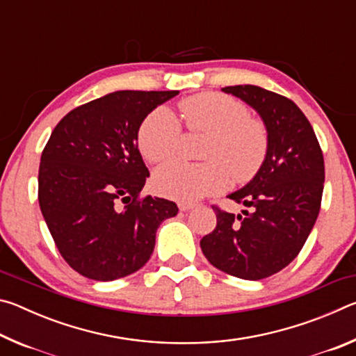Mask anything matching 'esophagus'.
Here are the masks:
<instances>
[{
    "label": "esophagus",
    "mask_w": 356,
    "mask_h": 356,
    "mask_svg": "<svg viewBox=\"0 0 356 356\" xmlns=\"http://www.w3.org/2000/svg\"><path fill=\"white\" fill-rule=\"evenodd\" d=\"M193 207H195V204H190V202H180L179 204L180 212H188V210H191Z\"/></svg>",
    "instance_id": "34e87169"
}]
</instances>
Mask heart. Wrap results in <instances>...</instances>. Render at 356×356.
<instances>
[{
	"mask_svg": "<svg viewBox=\"0 0 356 356\" xmlns=\"http://www.w3.org/2000/svg\"><path fill=\"white\" fill-rule=\"evenodd\" d=\"M180 111L186 127L206 131L209 140L202 156L206 163L172 161L154 174L160 195L182 202L202 200L220 193L229 179L246 182L261 170L268 149L264 125L251 119L242 102L225 94L204 92L182 100ZM180 124L170 108L160 106L143 120L138 147L150 163H163L179 150Z\"/></svg>",
	"mask_w": 356,
	"mask_h": 356,
	"instance_id": "1",
	"label": "heart"
}]
</instances>
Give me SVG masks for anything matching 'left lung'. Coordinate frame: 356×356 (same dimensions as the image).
Wrapping results in <instances>:
<instances>
[{
  "label": "left lung",
  "instance_id": "1",
  "mask_svg": "<svg viewBox=\"0 0 356 356\" xmlns=\"http://www.w3.org/2000/svg\"><path fill=\"white\" fill-rule=\"evenodd\" d=\"M221 91L261 116L268 149L256 176L227 195L250 212L234 215L213 207L216 227L202 237L201 250L221 272L257 281L287 267L314 227L325 182L323 155L309 120L292 100L252 84Z\"/></svg>",
  "mask_w": 356,
  "mask_h": 356
}]
</instances>
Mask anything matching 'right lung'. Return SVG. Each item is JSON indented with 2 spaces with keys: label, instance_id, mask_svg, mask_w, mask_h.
I'll return each instance as SVG.
<instances>
[{
  "label": "right lung",
  "instance_id": "obj_1",
  "mask_svg": "<svg viewBox=\"0 0 356 356\" xmlns=\"http://www.w3.org/2000/svg\"><path fill=\"white\" fill-rule=\"evenodd\" d=\"M177 94H106L65 114L42 152V215L64 261L89 280L138 272L152 256L161 221L179 212L163 197H138L149 177L138 130Z\"/></svg>",
  "mask_w": 356,
  "mask_h": 356
}]
</instances>
